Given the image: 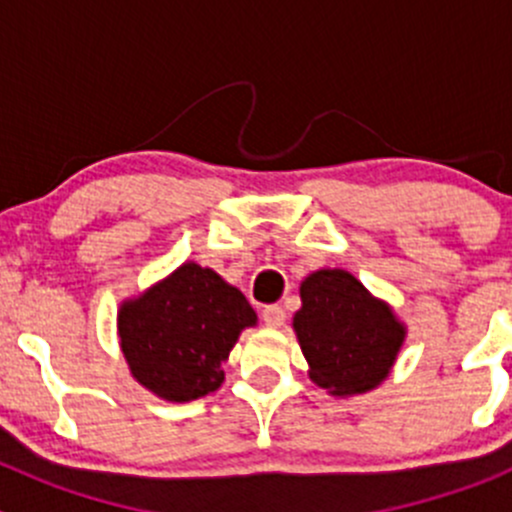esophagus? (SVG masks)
I'll use <instances>...</instances> for the list:
<instances>
[{"label":"esophagus","instance_id":"34e87169","mask_svg":"<svg viewBox=\"0 0 512 512\" xmlns=\"http://www.w3.org/2000/svg\"><path fill=\"white\" fill-rule=\"evenodd\" d=\"M285 309L280 307V304H267L265 309H262V322L267 324V327H282L285 324Z\"/></svg>","mask_w":512,"mask_h":512}]
</instances>
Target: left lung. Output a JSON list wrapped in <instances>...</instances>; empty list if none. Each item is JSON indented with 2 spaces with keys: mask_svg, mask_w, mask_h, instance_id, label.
<instances>
[{
  "mask_svg": "<svg viewBox=\"0 0 512 512\" xmlns=\"http://www.w3.org/2000/svg\"><path fill=\"white\" fill-rule=\"evenodd\" d=\"M292 327L309 379L332 396L376 389L389 376L406 327L347 270H317L299 287Z\"/></svg>",
  "mask_w": 512,
  "mask_h": 512,
  "instance_id": "1",
  "label": "left lung"
}]
</instances>
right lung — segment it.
I'll return each instance as SVG.
<instances>
[{
    "label": "right lung",
    "instance_id": "right-lung-1",
    "mask_svg": "<svg viewBox=\"0 0 512 512\" xmlns=\"http://www.w3.org/2000/svg\"><path fill=\"white\" fill-rule=\"evenodd\" d=\"M255 324L245 294L195 262L118 309V339L133 379L175 404L220 389L230 349Z\"/></svg>",
    "mask_w": 512,
    "mask_h": 512
}]
</instances>
